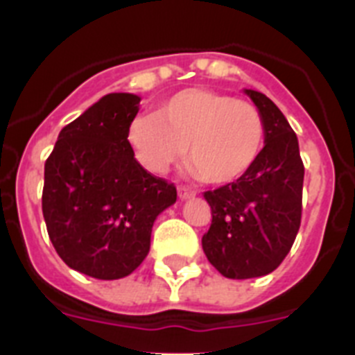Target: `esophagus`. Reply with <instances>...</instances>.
Listing matches in <instances>:
<instances>
[{
	"label": "esophagus",
	"mask_w": 355,
	"mask_h": 355,
	"mask_svg": "<svg viewBox=\"0 0 355 355\" xmlns=\"http://www.w3.org/2000/svg\"><path fill=\"white\" fill-rule=\"evenodd\" d=\"M178 193H180V199H190V197H193L196 196V192H193V190H190V188H187V187H183V184H180V187H178Z\"/></svg>",
	"instance_id": "esophagus-1"
}]
</instances>
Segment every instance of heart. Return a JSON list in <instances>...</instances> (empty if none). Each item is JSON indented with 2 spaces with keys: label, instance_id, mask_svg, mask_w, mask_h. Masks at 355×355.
Instances as JSON below:
<instances>
[{
  "label": "heart",
  "instance_id": "obj_1",
  "mask_svg": "<svg viewBox=\"0 0 355 355\" xmlns=\"http://www.w3.org/2000/svg\"><path fill=\"white\" fill-rule=\"evenodd\" d=\"M265 140L259 110L208 89H187L131 122L128 142L153 174H165L184 153L187 171L208 183H233L249 172Z\"/></svg>",
  "mask_w": 355,
  "mask_h": 355
}]
</instances>
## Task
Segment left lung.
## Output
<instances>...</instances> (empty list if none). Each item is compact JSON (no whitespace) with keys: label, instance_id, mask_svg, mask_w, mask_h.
<instances>
[{"label":"left lung","instance_id":"8db88e82","mask_svg":"<svg viewBox=\"0 0 355 355\" xmlns=\"http://www.w3.org/2000/svg\"><path fill=\"white\" fill-rule=\"evenodd\" d=\"M265 122V147L249 172L205 192L211 225L202 236L208 261L227 279H252L277 268L293 245L302 216L304 163L283 112L245 89Z\"/></svg>","mask_w":355,"mask_h":355}]
</instances>
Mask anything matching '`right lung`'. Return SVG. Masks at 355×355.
Returning a JSON list of instances; mask_svg holds the SVG:
<instances>
[{
  "instance_id": "right-lung-1",
  "label": "right lung",
  "mask_w": 355,
  "mask_h": 355,
  "mask_svg": "<svg viewBox=\"0 0 355 355\" xmlns=\"http://www.w3.org/2000/svg\"><path fill=\"white\" fill-rule=\"evenodd\" d=\"M140 97H101L58 135L44 165L42 213L64 263L90 277L130 275L146 259L156 216L175 187L135 159L128 142Z\"/></svg>"
}]
</instances>
